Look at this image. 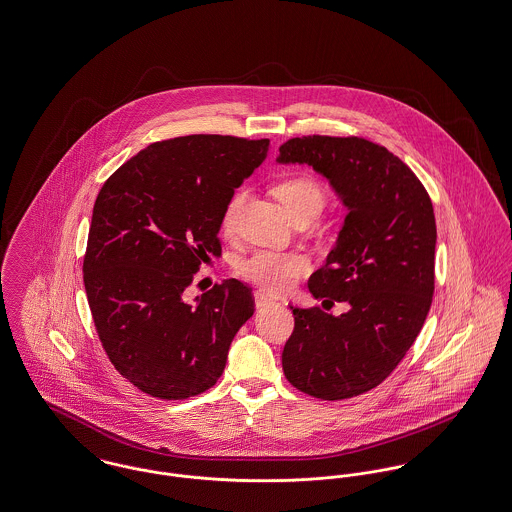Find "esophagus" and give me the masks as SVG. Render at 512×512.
Here are the masks:
<instances>
[{
  "label": "esophagus",
  "instance_id": "esophagus-1",
  "mask_svg": "<svg viewBox=\"0 0 512 512\" xmlns=\"http://www.w3.org/2000/svg\"><path fill=\"white\" fill-rule=\"evenodd\" d=\"M272 303H276V300L269 296L267 292H263V290H257L255 292V307L257 309H263V307H267V305H272Z\"/></svg>",
  "mask_w": 512,
  "mask_h": 512
}]
</instances>
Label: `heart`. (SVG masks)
Here are the masks:
<instances>
[{
	"instance_id": "1",
	"label": "heart",
	"mask_w": 512,
	"mask_h": 512,
	"mask_svg": "<svg viewBox=\"0 0 512 512\" xmlns=\"http://www.w3.org/2000/svg\"><path fill=\"white\" fill-rule=\"evenodd\" d=\"M274 195L284 205V209L294 218L305 209H323L325 193L323 189L309 178L296 176L282 180L274 187ZM243 193H236L226 205L222 214V226L226 232H232L236 218L243 203ZM309 269V259L296 251H274V249H257L243 257L238 263V274L251 284L267 292H284L288 290L301 274Z\"/></svg>"
}]
</instances>
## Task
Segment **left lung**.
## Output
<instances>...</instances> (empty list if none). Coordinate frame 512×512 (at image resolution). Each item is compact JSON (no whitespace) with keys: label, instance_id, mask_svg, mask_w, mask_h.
<instances>
[{"label":"left lung","instance_id":"8db88e82","mask_svg":"<svg viewBox=\"0 0 512 512\" xmlns=\"http://www.w3.org/2000/svg\"><path fill=\"white\" fill-rule=\"evenodd\" d=\"M276 162L311 166L348 211L309 292L350 307L331 315L290 305L296 327L282 352L284 375L315 398L358 396L391 375L429 313L437 243L431 199L398 156L360 137H296Z\"/></svg>","mask_w":512,"mask_h":512}]
</instances>
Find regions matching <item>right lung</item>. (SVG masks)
<instances>
[{
    "instance_id": "obj_1",
    "label": "right lung",
    "mask_w": 512,
    "mask_h": 512,
    "mask_svg": "<svg viewBox=\"0 0 512 512\" xmlns=\"http://www.w3.org/2000/svg\"><path fill=\"white\" fill-rule=\"evenodd\" d=\"M269 139L187 135L152 143L102 185L83 263L98 338L131 385L162 400L211 389L253 315L251 288L230 278L183 300L209 255L234 191Z\"/></svg>"
}]
</instances>
